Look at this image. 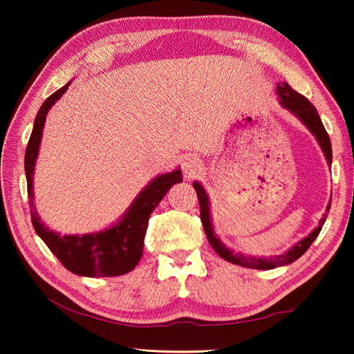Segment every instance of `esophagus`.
Segmentation results:
<instances>
[{"label": "esophagus", "mask_w": 354, "mask_h": 354, "mask_svg": "<svg viewBox=\"0 0 354 354\" xmlns=\"http://www.w3.org/2000/svg\"><path fill=\"white\" fill-rule=\"evenodd\" d=\"M181 168H183V174L186 178H194L196 174H199V171L202 169V165H201L199 158L187 156L183 160V165H181Z\"/></svg>", "instance_id": "1"}]
</instances>
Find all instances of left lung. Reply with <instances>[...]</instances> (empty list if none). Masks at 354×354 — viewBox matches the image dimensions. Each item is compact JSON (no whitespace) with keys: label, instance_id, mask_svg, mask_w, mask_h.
Instances as JSON below:
<instances>
[{"label":"left lung","instance_id":"8db88e82","mask_svg":"<svg viewBox=\"0 0 354 354\" xmlns=\"http://www.w3.org/2000/svg\"><path fill=\"white\" fill-rule=\"evenodd\" d=\"M276 93H277V97H279V102L283 108L291 112L297 118V120H299V122H301L307 128V130L315 136V138L317 140L320 149H322V152L328 160V165L330 167V164H332L330 140H329V136L325 130L322 120H320V116H319L315 106L310 103L304 97V95H301L289 87L286 82L277 84ZM194 187L196 190L198 199H199L202 226H203V230H205L208 242L214 248V251H216L221 257V259H224L232 264H238L242 267H248V269H259V270L276 269V267L288 266V264L294 263L295 260H298L299 257H301L310 248V245L313 243V241L317 238L320 230H322V226L326 221L328 212L330 208V202H332V198H330L328 207H326V212L324 214V217L319 221V226L315 227L312 230V233H308V236L297 242L294 246H291V248L285 251L283 254L272 255V257H269V259H266V257H254V255H245L242 252H233L230 248H227V246L224 245L221 242V239L217 236L216 232H214L212 220H211V209H209V199L207 195V190L203 189V186L199 183V181H194Z\"/></svg>","mask_w":354,"mask_h":354}]
</instances>
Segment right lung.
Returning a JSON list of instances; mask_svg holds the SVG:
<instances>
[{
	"mask_svg": "<svg viewBox=\"0 0 354 354\" xmlns=\"http://www.w3.org/2000/svg\"><path fill=\"white\" fill-rule=\"evenodd\" d=\"M69 85L71 81L42 103L26 146L25 174L30 220L38 236L46 242L50 251L69 272L87 277L121 276L131 272L140 261L149 217L167 192L173 185L183 181V177L180 168H176L171 173L160 174L149 181V185L142 189L131 205L122 214V217L104 230L85 234H63V236L55 230H50L44 221H41L34 203V169L47 113L53 104L66 93Z\"/></svg>",
	"mask_w": 354,
	"mask_h": 354,
	"instance_id": "1",
	"label": "right lung"
}]
</instances>
